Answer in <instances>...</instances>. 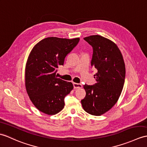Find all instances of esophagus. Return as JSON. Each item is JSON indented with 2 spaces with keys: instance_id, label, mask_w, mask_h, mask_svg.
<instances>
[{
  "instance_id": "esophagus-1",
  "label": "esophagus",
  "mask_w": 147,
  "mask_h": 147,
  "mask_svg": "<svg viewBox=\"0 0 147 147\" xmlns=\"http://www.w3.org/2000/svg\"><path fill=\"white\" fill-rule=\"evenodd\" d=\"M73 86H74V88H82V84H80V83H73Z\"/></svg>"
}]
</instances>
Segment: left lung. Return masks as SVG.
Listing matches in <instances>:
<instances>
[{"label": "left lung", "mask_w": 147, "mask_h": 147, "mask_svg": "<svg viewBox=\"0 0 147 147\" xmlns=\"http://www.w3.org/2000/svg\"><path fill=\"white\" fill-rule=\"evenodd\" d=\"M84 39L93 47L92 67L96 83L85 84L86 96L81 100L84 110L100 116L109 111L117 103L124 86L125 66L122 54L116 44L105 37L93 35Z\"/></svg>", "instance_id": "8db88e82"}]
</instances>
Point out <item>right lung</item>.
<instances>
[{
  "instance_id": "right-lung-1",
  "label": "right lung",
  "mask_w": 147,
  "mask_h": 147,
  "mask_svg": "<svg viewBox=\"0 0 147 147\" xmlns=\"http://www.w3.org/2000/svg\"><path fill=\"white\" fill-rule=\"evenodd\" d=\"M80 41L50 37L36 44L26 66V88L30 100L39 111L55 115L64 107V98L73 89L71 82L58 78L57 68Z\"/></svg>"
}]
</instances>
